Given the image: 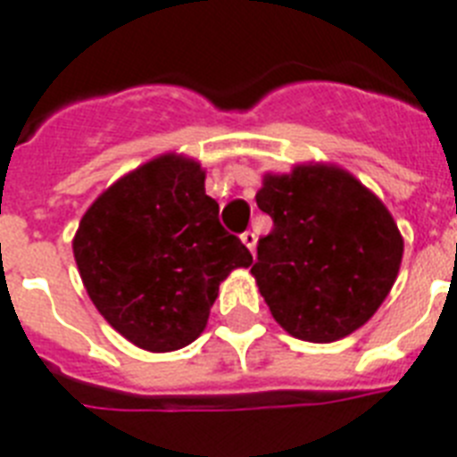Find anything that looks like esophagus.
Returning a JSON list of instances; mask_svg holds the SVG:
<instances>
[{
	"instance_id": "esophagus-1",
	"label": "esophagus",
	"mask_w": 457,
	"mask_h": 457,
	"mask_svg": "<svg viewBox=\"0 0 457 457\" xmlns=\"http://www.w3.org/2000/svg\"><path fill=\"white\" fill-rule=\"evenodd\" d=\"M240 238H243V243H245V245L250 247V252H254V245H257V233H254V231H245V233H243V236H240Z\"/></svg>"
}]
</instances>
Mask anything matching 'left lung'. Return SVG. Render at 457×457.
Wrapping results in <instances>:
<instances>
[{
    "label": "left lung",
    "instance_id": "obj_1",
    "mask_svg": "<svg viewBox=\"0 0 457 457\" xmlns=\"http://www.w3.org/2000/svg\"><path fill=\"white\" fill-rule=\"evenodd\" d=\"M257 207L273 219L252 276L292 337L335 342L392 290L403 240L386 207L345 170L299 165L266 174Z\"/></svg>",
    "mask_w": 457,
    "mask_h": 457
}]
</instances>
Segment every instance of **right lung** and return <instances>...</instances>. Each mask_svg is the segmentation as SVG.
<instances>
[{"instance_id": "1", "label": "right lung", "mask_w": 457, "mask_h": 457, "mask_svg": "<svg viewBox=\"0 0 457 457\" xmlns=\"http://www.w3.org/2000/svg\"><path fill=\"white\" fill-rule=\"evenodd\" d=\"M82 283L131 345L174 352L205 330L219 283L252 254L219 221L205 171L162 155L108 188L72 240Z\"/></svg>"}]
</instances>
